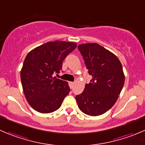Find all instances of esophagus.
I'll return each instance as SVG.
<instances>
[{
	"label": "esophagus",
	"mask_w": 145,
	"mask_h": 145,
	"mask_svg": "<svg viewBox=\"0 0 145 145\" xmlns=\"http://www.w3.org/2000/svg\"><path fill=\"white\" fill-rule=\"evenodd\" d=\"M69 87L70 88H73V87H74V82H69Z\"/></svg>",
	"instance_id": "1"
}]
</instances>
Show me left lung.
<instances>
[{
  "instance_id": "obj_1",
  "label": "left lung",
  "mask_w": 145,
  "mask_h": 145,
  "mask_svg": "<svg viewBox=\"0 0 145 145\" xmlns=\"http://www.w3.org/2000/svg\"><path fill=\"white\" fill-rule=\"evenodd\" d=\"M92 79L81 94L76 96L82 112L99 116L110 109L117 100L125 82L118 58L95 43L78 46Z\"/></svg>"
}]
</instances>
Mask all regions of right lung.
<instances>
[{"label":"right lung","instance_id":"obj_1","mask_svg":"<svg viewBox=\"0 0 145 145\" xmlns=\"http://www.w3.org/2000/svg\"><path fill=\"white\" fill-rule=\"evenodd\" d=\"M76 48L73 42L55 40L27 54L20 77L24 95L33 109L48 114L60 107L70 88L68 82L54 76L60 72L63 60Z\"/></svg>","mask_w":145,"mask_h":145}]
</instances>
